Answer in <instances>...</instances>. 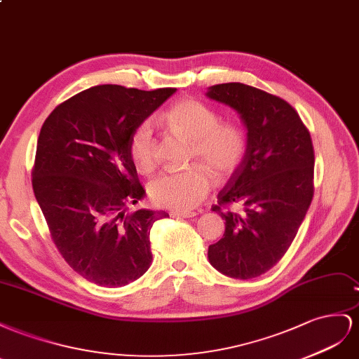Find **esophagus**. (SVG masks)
<instances>
[{"label":"esophagus","instance_id":"obj_1","mask_svg":"<svg viewBox=\"0 0 359 359\" xmlns=\"http://www.w3.org/2000/svg\"><path fill=\"white\" fill-rule=\"evenodd\" d=\"M172 217H177V218H194L196 217V212H171Z\"/></svg>","mask_w":359,"mask_h":359}]
</instances>
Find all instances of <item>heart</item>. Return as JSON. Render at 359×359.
<instances>
[{
  "instance_id": "b5f03b06",
  "label": "heart",
  "mask_w": 359,
  "mask_h": 359,
  "mask_svg": "<svg viewBox=\"0 0 359 359\" xmlns=\"http://www.w3.org/2000/svg\"><path fill=\"white\" fill-rule=\"evenodd\" d=\"M165 120L171 129L192 141L191 158H201L204 163L180 171H165L151 180L149 192L161 208L174 212H188L208 196L215 177L227 180L238 170L247 151L245 130L233 121L219 123L221 117L213 108L196 99H182L167 112ZM129 153L141 172H150L158 163L156 141L151 121L137 128L129 142Z\"/></svg>"
}]
</instances>
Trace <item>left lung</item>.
<instances>
[{
  "label": "left lung",
  "mask_w": 359,
  "mask_h": 359,
  "mask_svg": "<svg viewBox=\"0 0 359 359\" xmlns=\"http://www.w3.org/2000/svg\"><path fill=\"white\" fill-rule=\"evenodd\" d=\"M206 96L236 109L247 128L245 156L212 206L225 231L208 257L231 278H255L281 260L311 204V137L290 104L263 90L227 83L209 87ZM229 203L243 210L220 209Z\"/></svg>",
  "instance_id": "8db88e82"
}]
</instances>
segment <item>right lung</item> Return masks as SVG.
I'll list each match as a JSON object with an SVG mask.
<instances>
[{"label":"right lung","mask_w":359,"mask_h":359,"mask_svg":"<svg viewBox=\"0 0 359 359\" xmlns=\"http://www.w3.org/2000/svg\"><path fill=\"white\" fill-rule=\"evenodd\" d=\"M174 93L96 86L60 104L40 129L33 191L50 238L72 269L102 287H121L150 268V229L168 213H126L146 196L129 142Z\"/></svg>","instance_id":"right-lung-1"}]
</instances>
